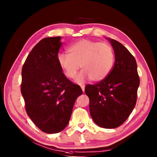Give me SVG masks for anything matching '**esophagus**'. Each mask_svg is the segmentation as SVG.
Here are the masks:
<instances>
[{
	"label": "esophagus",
	"instance_id": "1",
	"mask_svg": "<svg viewBox=\"0 0 157 157\" xmlns=\"http://www.w3.org/2000/svg\"><path fill=\"white\" fill-rule=\"evenodd\" d=\"M80 86H81V89H82V91L84 92V88H85L84 85H81Z\"/></svg>",
	"mask_w": 157,
	"mask_h": 157
}]
</instances>
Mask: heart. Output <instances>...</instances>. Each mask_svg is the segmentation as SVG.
<instances>
[{
  "label": "heart",
  "instance_id": "obj_1",
  "mask_svg": "<svg viewBox=\"0 0 157 157\" xmlns=\"http://www.w3.org/2000/svg\"><path fill=\"white\" fill-rule=\"evenodd\" d=\"M68 54L57 55L58 65L69 79L75 78L79 67L82 71L76 81L82 82L89 78L99 82L107 78L112 71L115 54L109 44L82 39L68 48Z\"/></svg>",
  "mask_w": 157,
  "mask_h": 157
}]
</instances>
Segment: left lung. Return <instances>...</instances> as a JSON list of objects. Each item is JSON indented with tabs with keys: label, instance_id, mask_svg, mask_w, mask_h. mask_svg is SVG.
Segmentation results:
<instances>
[{
	"label": "left lung",
	"instance_id": "left-lung-1",
	"mask_svg": "<svg viewBox=\"0 0 157 157\" xmlns=\"http://www.w3.org/2000/svg\"><path fill=\"white\" fill-rule=\"evenodd\" d=\"M115 54L112 71L104 80L87 84L89 111L98 126L106 129L121 126L136 105L140 79L134 56L120 42L107 39Z\"/></svg>",
	"mask_w": 157,
	"mask_h": 157
}]
</instances>
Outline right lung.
Wrapping results in <instances>:
<instances>
[{"label":"right lung","instance_id":"right-lung-1","mask_svg":"<svg viewBox=\"0 0 157 157\" xmlns=\"http://www.w3.org/2000/svg\"><path fill=\"white\" fill-rule=\"evenodd\" d=\"M61 36L47 37L30 52L23 66L21 91L25 110L36 126L47 134L65 128L74 103L82 91L62 73L57 57Z\"/></svg>","mask_w":157,"mask_h":157}]
</instances>
